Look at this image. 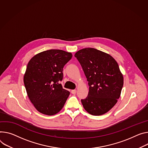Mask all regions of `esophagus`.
I'll return each instance as SVG.
<instances>
[{
  "label": "esophagus",
  "mask_w": 148,
  "mask_h": 148,
  "mask_svg": "<svg viewBox=\"0 0 148 148\" xmlns=\"http://www.w3.org/2000/svg\"><path fill=\"white\" fill-rule=\"evenodd\" d=\"M71 93L73 94V95H75V94L76 93V92H77V90H71Z\"/></svg>",
  "instance_id": "34e87169"
}]
</instances>
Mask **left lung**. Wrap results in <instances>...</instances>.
<instances>
[{
  "label": "left lung",
  "mask_w": 148,
  "mask_h": 148,
  "mask_svg": "<svg viewBox=\"0 0 148 148\" xmlns=\"http://www.w3.org/2000/svg\"><path fill=\"white\" fill-rule=\"evenodd\" d=\"M75 57L88 82L87 97L82 100L90 114L100 116L116 104L123 86V77L116 61L109 53L92 48L80 49Z\"/></svg>",
  "instance_id": "left-lung-1"
}]
</instances>
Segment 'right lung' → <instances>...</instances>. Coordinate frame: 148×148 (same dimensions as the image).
<instances>
[{
  "label": "right lung",
  "mask_w": 148,
  "mask_h": 148,
  "mask_svg": "<svg viewBox=\"0 0 148 148\" xmlns=\"http://www.w3.org/2000/svg\"><path fill=\"white\" fill-rule=\"evenodd\" d=\"M72 57L71 52L49 49L37 53L28 63L23 82L30 101L39 112L52 116L62 109L70 91L59 83L64 66Z\"/></svg>",
  "instance_id": "right-lung-1"
}]
</instances>
